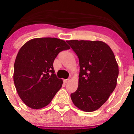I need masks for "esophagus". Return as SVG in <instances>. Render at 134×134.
Returning <instances> with one entry per match:
<instances>
[{
  "label": "esophagus",
  "instance_id": "esophagus-1",
  "mask_svg": "<svg viewBox=\"0 0 134 134\" xmlns=\"http://www.w3.org/2000/svg\"><path fill=\"white\" fill-rule=\"evenodd\" d=\"M69 81V79H64V83H67Z\"/></svg>",
  "mask_w": 134,
  "mask_h": 134
}]
</instances>
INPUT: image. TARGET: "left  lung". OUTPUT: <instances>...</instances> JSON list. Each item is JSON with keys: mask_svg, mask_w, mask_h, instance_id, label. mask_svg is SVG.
Instances as JSON below:
<instances>
[{"mask_svg": "<svg viewBox=\"0 0 134 134\" xmlns=\"http://www.w3.org/2000/svg\"><path fill=\"white\" fill-rule=\"evenodd\" d=\"M67 43L79 58L77 90L70 94L74 105L84 111L98 110L116 86L118 66L114 53L101 41L70 40Z\"/></svg>", "mask_w": 134, "mask_h": 134, "instance_id": "left-lung-1", "label": "left lung"}]
</instances>
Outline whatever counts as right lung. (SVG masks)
Segmentation results:
<instances>
[{
  "mask_svg": "<svg viewBox=\"0 0 134 134\" xmlns=\"http://www.w3.org/2000/svg\"><path fill=\"white\" fill-rule=\"evenodd\" d=\"M70 49L55 38H34L20 48L14 66V82L22 101L33 109L51 102L63 81L55 74L53 61L58 53Z\"/></svg>",
  "mask_w": 134,
  "mask_h": 134,
  "instance_id": "obj_1",
  "label": "right lung"
}]
</instances>
